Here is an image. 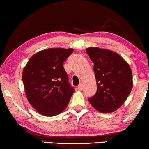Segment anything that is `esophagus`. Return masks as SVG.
Masks as SVG:
<instances>
[{
  "label": "esophagus",
  "mask_w": 149,
  "mask_h": 149,
  "mask_svg": "<svg viewBox=\"0 0 149 149\" xmlns=\"http://www.w3.org/2000/svg\"><path fill=\"white\" fill-rule=\"evenodd\" d=\"M77 89H79V90H82L83 89V84L82 83H79V85L77 86Z\"/></svg>",
  "instance_id": "1"
}]
</instances>
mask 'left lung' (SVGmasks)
I'll use <instances>...</instances> for the list:
<instances>
[{
	"label": "left lung",
	"instance_id": "1",
	"mask_svg": "<svg viewBox=\"0 0 149 149\" xmlns=\"http://www.w3.org/2000/svg\"><path fill=\"white\" fill-rule=\"evenodd\" d=\"M93 63L97 91L89 97L93 108L102 113H112L121 107L131 92V68L119 55L97 47L85 49Z\"/></svg>",
	"mask_w": 149,
	"mask_h": 149
}]
</instances>
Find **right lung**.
I'll return each mask as SVG.
<instances>
[{"mask_svg": "<svg viewBox=\"0 0 149 149\" xmlns=\"http://www.w3.org/2000/svg\"><path fill=\"white\" fill-rule=\"evenodd\" d=\"M72 49H47L36 53L23 70L26 97L41 115L54 117L68 106L74 88L68 82L64 62Z\"/></svg>", "mask_w": 149, "mask_h": 149, "instance_id": "add662e5", "label": "right lung"}]
</instances>
